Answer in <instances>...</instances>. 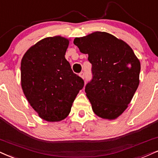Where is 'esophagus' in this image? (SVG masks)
<instances>
[{
  "instance_id": "34e87169",
  "label": "esophagus",
  "mask_w": 158,
  "mask_h": 158,
  "mask_svg": "<svg viewBox=\"0 0 158 158\" xmlns=\"http://www.w3.org/2000/svg\"><path fill=\"white\" fill-rule=\"evenodd\" d=\"M79 75L81 76V77H82L83 79H84V77H85V73H84V72H81V73L79 74Z\"/></svg>"
}]
</instances>
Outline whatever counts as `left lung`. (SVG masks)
Wrapping results in <instances>:
<instances>
[{
  "label": "left lung",
  "instance_id": "1",
  "mask_svg": "<svg viewBox=\"0 0 158 158\" xmlns=\"http://www.w3.org/2000/svg\"><path fill=\"white\" fill-rule=\"evenodd\" d=\"M74 44L88 54L92 78L85 87L94 114L114 119L131 102L139 84L141 64L124 41L106 32L97 31L75 38Z\"/></svg>",
  "mask_w": 158,
  "mask_h": 158
}]
</instances>
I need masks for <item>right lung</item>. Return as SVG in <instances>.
Segmentation results:
<instances>
[{
	"label": "right lung",
	"instance_id": "1",
	"mask_svg": "<svg viewBox=\"0 0 158 158\" xmlns=\"http://www.w3.org/2000/svg\"><path fill=\"white\" fill-rule=\"evenodd\" d=\"M69 40L56 36L40 40L21 61V85L28 102L42 119L65 118L84 81L65 58Z\"/></svg>",
	"mask_w": 158,
	"mask_h": 158
}]
</instances>
